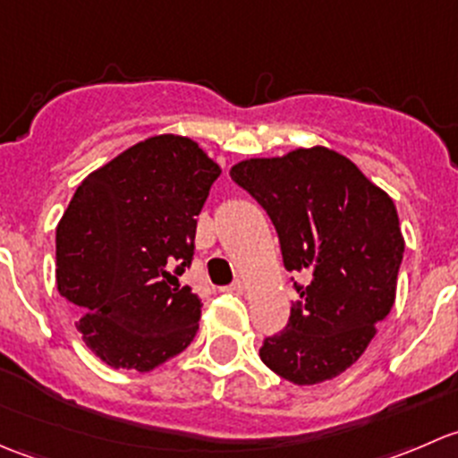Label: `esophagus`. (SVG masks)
<instances>
[{"label": "esophagus", "mask_w": 458, "mask_h": 458, "mask_svg": "<svg viewBox=\"0 0 458 458\" xmlns=\"http://www.w3.org/2000/svg\"><path fill=\"white\" fill-rule=\"evenodd\" d=\"M230 290H233V293H243V290H246V284H243L242 279H237L233 285H230Z\"/></svg>", "instance_id": "esophagus-1"}]
</instances>
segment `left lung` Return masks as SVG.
<instances>
[{"label":"left lung","mask_w":458,"mask_h":458,"mask_svg":"<svg viewBox=\"0 0 458 458\" xmlns=\"http://www.w3.org/2000/svg\"><path fill=\"white\" fill-rule=\"evenodd\" d=\"M234 183L275 224L299 301L288 326L259 348L261 361L297 386L348 370L390 315L405 242L394 201L330 148H297L284 157L239 161Z\"/></svg>","instance_id":"8db88e82"}]
</instances>
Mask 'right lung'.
<instances>
[{"instance_id": "1", "label": "right lung", "mask_w": 458, "mask_h": 458, "mask_svg": "<svg viewBox=\"0 0 458 458\" xmlns=\"http://www.w3.org/2000/svg\"><path fill=\"white\" fill-rule=\"evenodd\" d=\"M221 168L182 135L135 143L80 183L57 225V290L110 368L150 372L191 345L201 299L179 288Z\"/></svg>"}]
</instances>
